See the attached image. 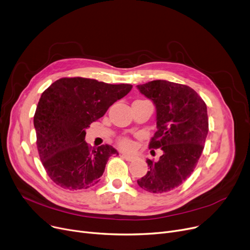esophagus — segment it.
<instances>
[{
  "label": "esophagus",
  "instance_id": "obj_1",
  "mask_svg": "<svg viewBox=\"0 0 250 250\" xmlns=\"http://www.w3.org/2000/svg\"><path fill=\"white\" fill-rule=\"evenodd\" d=\"M121 157H123V158L125 159L126 161H133L136 158V157L133 156V155H128V154H125V153H122Z\"/></svg>",
  "mask_w": 250,
  "mask_h": 250
}]
</instances>
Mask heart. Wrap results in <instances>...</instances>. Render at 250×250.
<instances>
[{
  "label": "heart",
  "mask_w": 250,
  "mask_h": 250,
  "mask_svg": "<svg viewBox=\"0 0 250 250\" xmlns=\"http://www.w3.org/2000/svg\"><path fill=\"white\" fill-rule=\"evenodd\" d=\"M118 145H120V147L122 149L129 150L133 148V142L130 141L128 138H121L120 140H118Z\"/></svg>",
  "instance_id": "1"
}]
</instances>
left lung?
<instances>
[{
    "mask_svg": "<svg viewBox=\"0 0 250 250\" xmlns=\"http://www.w3.org/2000/svg\"><path fill=\"white\" fill-rule=\"evenodd\" d=\"M137 87L156 106L157 130L149 148L163 151L158 161L147 159L149 171L137 182L147 191L164 193L185 182L199 162L208 132L207 105L187 85L155 80Z\"/></svg>",
    "mask_w": 250,
    "mask_h": 250,
    "instance_id": "left-lung-1",
    "label": "left lung"
}]
</instances>
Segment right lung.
Listing matches in <instances>:
<instances>
[{
  "label": "right lung",
  "mask_w": 250,
  "mask_h": 250,
  "mask_svg": "<svg viewBox=\"0 0 250 250\" xmlns=\"http://www.w3.org/2000/svg\"><path fill=\"white\" fill-rule=\"evenodd\" d=\"M133 85H111L87 78H62L42 94L34 114L36 145L49 178L70 190L100 180L111 155L109 145L90 147L85 129L125 97Z\"/></svg>",
  "instance_id": "obj_1"
}]
</instances>
